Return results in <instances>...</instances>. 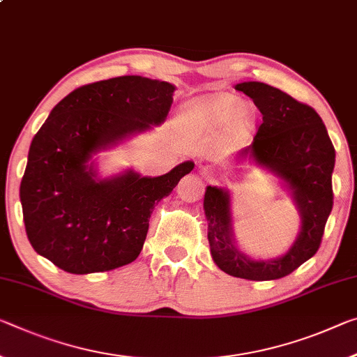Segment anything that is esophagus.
<instances>
[{
	"label": "esophagus",
	"instance_id": "obj_1",
	"mask_svg": "<svg viewBox=\"0 0 357 357\" xmlns=\"http://www.w3.org/2000/svg\"><path fill=\"white\" fill-rule=\"evenodd\" d=\"M203 174H205V176H208V178H211L213 176V168H209V167H205L203 168V172H202Z\"/></svg>",
	"mask_w": 357,
	"mask_h": 357
}]
</instances>
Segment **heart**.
<instances>
[{"mask_svg": "<svg viewBox=\"0 0 357 357\" xmlns=\"http://www.w3.org/2000/svg\"><path fill=\"white\" fill-rule=\"evenodd\" d=\"M179 117L184 127L200 130L219 128L231 119V123L238 132L250 130L256 121L252 107L241 103L238 97L230 93L192 100L181 107Z\"/></svg>", "mask_w": 357, "mask_h": 357, "instance_id": "heart-1", "label": "heart"}]
</instances>
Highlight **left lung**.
<instances>
[{"mask_svg": "<svg viewBox=\"0 0 357 357\" xmlns=\"http://www.w3.org/2000/svg\"><path fill=\"white\" fill-rule=\"evenodd\" d=\"M235 89L252 98L262 112V126L252 143L234 154L235 165H238L235 173L241 178L250 172L246 165H251L278 179L297 208L301 229L281 256L252 257L236 243L230 190L206 185L203 209L208 220L209 251L214 264L235 278L278 280L292 273L319 250L333 205L335 149L313 107L264 82H240Z\"/></svg>", "mask_w": 357, "mask_h": 357, "instance_id": "obj_1", "label": "left lung"}]
</instances>
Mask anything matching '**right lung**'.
I'll use <instances>...</instances> for the list:
<instances>
[{"instance_id": "add662e5", "label": "right lung", "mask_w": 357, "mask_h": 357, "mask_svg": "<svg viewBox=\"0 0 357 357\" xmlns=\"http://www.w3.org/2000/svg\"><path fill=\"white\" fill-rule=\"evenodd\" d=\"M174 90L158 79L121 76L79 87L54 106L20 183L26 236L39 256L73 275L109 271L139 256L157 203L195 163L162 176L133 168L103 176L98 154L160 127Z\"/></svg>"}]
</instances>
